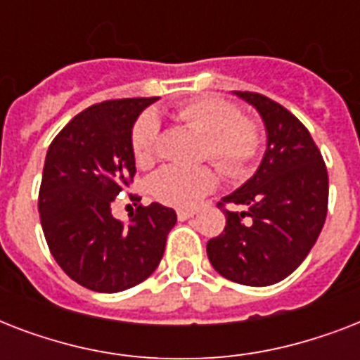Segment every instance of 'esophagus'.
I'll use <instances>...</instances> for the list:
<instances>
[{
    "label": "esophagus",
    "instance_id": "obj_1",
    "mask_svg": "<svg viewBox=\"0 0 360 360\" xmlns=\"http://www.w3.org/2000/svg\"><path fill=\"white\" fill-rule=\"evenodd\" d=\"M194 214H196V211H194V209H179V211H177V219L183 222V220L192 219Z\"/></svg>",
    "mask_w": 360,
    "mask_h": 360
}]
</instances>
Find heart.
<instances>
[{
    "mask_svg": "<svg viewBox=\"0 0 360 360\" xmlns=\"http://www.w3.org/2000/svg\"><path fill=\"white\" fill-rule=\"evenodd\" d=\"M175 117L205 136L203 157L224 174L240 177L252 168L262 149V132L250 117H243L236 104L220 97H196L179 104ZM158 140V120L147 112L132 127V151L140 164L151 162ZM217 185L209 166H164L149 179V194L172 207H194Z\"/></svg>",
    "mask_w": 360,
    "mask_h": 360,
    "instance_id": "obj_1",
    "label": "heart"
}]
</instances>
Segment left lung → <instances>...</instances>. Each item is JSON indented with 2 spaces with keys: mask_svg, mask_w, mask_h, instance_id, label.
I'll use <instances>...</instances> for the list:
<instances>
[{
  "mask_svg": "<svg viewBox=\"0 0 360 360\" xmlns=\"http://www.w3.org/2000/svg\"><path fill=\"white\" fill-rule=\"evenodd\" d=\"M233 95L259 114L267 146L256 174L219 202L246 209H224L226 228L207 243V256L224 278L262 288L290 276L316 245L327 217L329 177L295 115L259 93Z\"/></svg>",
  "mask_w": 360,
  "mask_h": 360,
  "instance_id": "1",
  "label": "left lung"
}]
</instances>
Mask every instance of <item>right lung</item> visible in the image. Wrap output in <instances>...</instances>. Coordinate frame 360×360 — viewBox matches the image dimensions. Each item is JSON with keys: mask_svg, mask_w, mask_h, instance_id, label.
<instances>
[{"mask_svg": "<svg viewBox=\"0 0 360 360\" xmlns=\"http://www.w3.org/2000/svg\"><path fill=\"white\" fill-rule=\"evenodd\" d=\"M158 97L93 104L72 117L48 147L39 217L58 265L87 290L117 293L158 267L174 209L138 205L129 222L112 202L136 174L132 127Z\"/></svg>", "mask_w": 360, "mask_h": 360, "instance_id": "obj_1", "label": "right lung"}]
</instances>
